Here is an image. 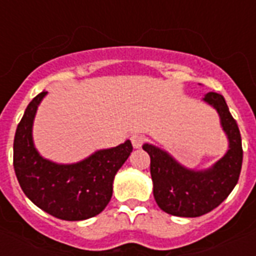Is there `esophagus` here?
<instances>
[{"label":"esophagus","instance_id":"1","mask_svg":"<svg viewBox=\"0 0 256 256\" xmlns=\"http://www.w3.org/2000/svg\"><path fill=\"white\" fill-rule=\"evenodd\" d=\"M132 148H140L142 146V144L144 142V136H140V134H134L132 136Z\"/></svg>","mask_w":256,"mask_h":256}]
</instances>
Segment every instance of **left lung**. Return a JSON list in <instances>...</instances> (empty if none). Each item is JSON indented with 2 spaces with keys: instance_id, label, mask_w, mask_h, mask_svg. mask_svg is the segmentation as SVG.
<instances>
[{
  "instance_id": "left-lung-1",
  "label": "left lung",
  "mask_w": 256,
  "mask_h": 256,
  "mask_svg": "<svg viewBox=\"0 0 256 256\" xmlns=\"http://www.w3.org/2000/svg\"><path fill=\"white\" fill-rule=\"evenodd\" d=\"M203 100L214 106L230 142V148L222 160L208 170L184 168L168 152L144 144L150 156V172L156 204L168 214L184 218L200 216L218 207L238 183L242 170V138L236 120L232 118L223 96L207 92Z\"/></svg>"
}]
</instances>
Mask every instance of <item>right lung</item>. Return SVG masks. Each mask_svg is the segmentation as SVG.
I'll use <instances>...</instances> for the list:
<instances>
[{"label":"right lung","mask_w":256,"mask_h":256,"mask_svg":"<svg viewBox=\"0 0 256 256\" xmlns=\"http://www.w3.org/2000/svg\"><path fill=\"white\" fill-rule=\"evenodd\" d=\"M46 92L28 104L16 130L13 166L22 191L48 214L64 220H84L108 206L116 171L132 152L130 140L116 148L100 150L82 162L57 164L44 160L34 148L32 126Z\"/></svg>","instance_id":"right-lung-1"}]
</instances>
